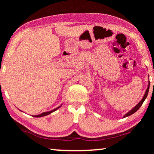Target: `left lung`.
I'll use <instances>...</instances> for the list:
<instances>
[{"mask_svg": "<svg viewBox=\"0 0 154 154\" xmlns=\"http://www.w3.org/2000/svg\"><path fill=\"white\" fill-rule=\"evenodd\" d=\"M149 85H148V87H147V90H146V92H145V94H144V96H143V98H142V100L140 101V102L137 104V105L134 106V107L132 109V110H130L128 113H127L126 115H125V116H124V118H126V117H128V116H131L132 114H133V113H134L135 112H136L137 111H138V109H139L140 106H141V105H143V102H144L145 101V100L146 99V98H147V94H148V92H149Z\"/></svg>", "mask_w": 154, "mask_h": 154, "instance_id": "left-lung-1", "label": "left lung"}]
</instances>
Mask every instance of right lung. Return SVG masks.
I'll return each instance as SVG.
<instances>
[{
  "label": "right lung",
  "instance_id": "add662e5",
  "mask_svg": "<svg viewBox=\"0 0 154 154\" xmlns=\"http://www.w3.org/2000/svg\"><path fill=\"white\" fill-rule=\"evenodd\" d=\"M60 106H58V107H57V108H56V109H53V110H52V111H48V112H44V113H41V114H40V115H37V116H33V117H35V118H40V117H43V116H48V115L51 113L52 112H54V111H55L56 110H57V109H59L60 107Z\"/></svg>",
  "mask_w": 154,
  "mask_h": 154
}]
</instances>
